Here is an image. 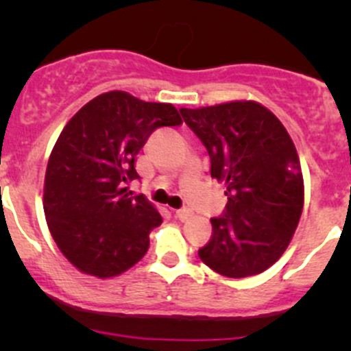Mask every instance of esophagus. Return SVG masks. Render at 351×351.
Masks as SVG:
<instances>
[{
	"label": "esophagus",
	"mask_w": 351,
	"mask_h": 351,
	"mask_svg": "<svg viewBox=\"0 0 351 351\" xmlns=\"http://www.w3.org/2000/svg\"><path fill=\"white\" fill-rule=\"evenodd\" d=\"M190 215H192V210H189V208H178V210H175V217L180 219V221H186Z\"/></svg>",
	"instance_id": "34e87169"
}]
</instances>
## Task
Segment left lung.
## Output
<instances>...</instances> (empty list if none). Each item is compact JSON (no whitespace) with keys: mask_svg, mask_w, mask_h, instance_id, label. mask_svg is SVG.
Returning a JSON list of instances; mask_svg holds the SVG:
<instances>
[{"mask_svg":"<svg viewBox=\"0 0 351 351\" xmlns=\"http://www.w3.org/2000/svg\"><path fill=\"white\" fill-rule=\"evenodd\" d=\"M210 156V175L224 182L228 205L210 219L200 260L229 278L258 275L284 254L304 207L299 154L284 123L253 100L180 108Z\"/></svg>","mask_w":351,"mask_h":351,"instance_id":"8db88e82","label":"left lung"}]
</instances>
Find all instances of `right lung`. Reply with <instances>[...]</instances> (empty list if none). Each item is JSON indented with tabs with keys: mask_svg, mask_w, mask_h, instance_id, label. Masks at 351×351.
<instances>
[{
	"mask_svg": "<svg viewBox=\"0 0 351 351\" xmlns=\"http://www.w3.org/2000/svg\"><path fill=\"white\" fill-rule=\"evenodd\" d=\"M183 120L171 104L107 91L77 110L49 156L44 212L49 231L73 267L98 278L123 274L146 254L162 222L127 183L139 178L134 159L158 127Z\"/></svg>",
	"mask_w": 351,
	"mask_h": 351,
	"instance_id": "obj_1",
	"label": "right lung"
}]
</instances>
